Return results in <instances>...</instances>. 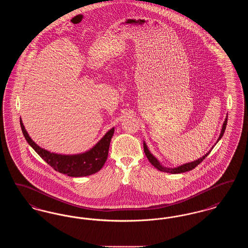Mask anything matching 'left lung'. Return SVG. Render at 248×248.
<instances>
[{
    "instance_id": "1",
    "label": "left lung",
    "mask_w": 248,
    "mask_h": 248,
    "mask_svg": "<svg viewBox=\"0 0 248 248\" xmlns=\"http://www.w3.org/2000/svg\"><path fill=\"white\" fill-rule=\"evenodd\" d=\"M227 121H228V119L226 117L224 124H223V125H222V129H221L220 135H219V138H218L217 143L222 138V136H223V134H224L225 129H226V125H227ZM143 146H144V153L146 154V156H147L148 160L150 161V163L154 165L155 168H157L159 171L167 172V173H171V174H180V173H184V172H187V171H190V170L194 169L197 165L201 164V163L205 159V157H206L208 154H210L211 150H213V148H214V146H213L212 148H211V150H210L207 154H204L202 157H201L198 160H196V161H194V162H191V163H188V164H185V165L177 166L176 168H166V167H164L163 165H161V164L159 163V161L154 157V155L150 153V151L148 150V147H147V145H146L145 143H143Z\"/></svg>"
}]
</instances>
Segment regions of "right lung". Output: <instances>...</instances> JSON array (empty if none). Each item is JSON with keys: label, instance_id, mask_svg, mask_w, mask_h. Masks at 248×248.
I'll return each instance as SVG.
<instances>
[{"label": "right lung", "instance_id": "right-lung-1", "mask_svg": "<svg viewBox=\"0 0 248 248\" xmlns=\"http://www.w3.org/2000/svg\"><path fill=\"white\" fill-rule=\"evenodd\" d=\"M20 125L26 140L42 159L59 173L74 177L90 176L102 168L108 158L109 143L114 133V128L108 131L106 135L88 152L75 155H62L50 153L39 147L30 138L21 120Z\"/></svg>", "mask_w": 248, "mask_h": 248}]
</instances>
